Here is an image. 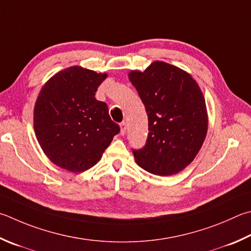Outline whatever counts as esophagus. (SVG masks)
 Returning a JSON list of instances; mask_svg holds the SVG:
<instances>
[{
    "label": "esophagus",
    "mask_w": 251,
    "mask_h": 251,
    "mask_svg": "<svg viewBox=\"0 0 251 251\" xmlns=\"http://www.w3.org/2000/svg\"><path fill=\"white\" fill-rule=\"evenodd\" d=\"M126 129H127V123L122 122L121 123V134L124 135L126 133Z\"/></svg>",
    "instance_id": "34e87169"
}]
</instances>
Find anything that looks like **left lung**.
<instances>
[{"instance_id":"obj_1","label":"left lung","mask_w":251,"mask_h":251,"mask_svg":"<svg viewBox=\"0 0 251 251\" xmlns=\"http://www.w3.org/2000/svg\"><path fill=\"white\" fill-rule=\"evenodd\" d=\"M129 80L148 116L146 144L133 149L136 162L153 175H175L193 161L206 136L202 91L189 74L162 61L131 71Z\"/></svg>"}]
</instances>
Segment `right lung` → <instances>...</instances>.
<instances>
[{
  "instance_id": "right-lung-1",
  "label": "right lung",
  "mask_w": 251,
  "mask_h": 251,
  "mask_svg": "<svg viewBox=\"0 0 251 251\" xmlns=\"http://www.w3.org/2000/svg\"><path fill=\"white\" fill-rule=\"evenodd\" d=\"M105 78L70 67L54 75L40 91L34 110L36 137L58 167L71 172L90 169L121 131L106 103L95 99Z\"/></svg>"
}]
</instances>
